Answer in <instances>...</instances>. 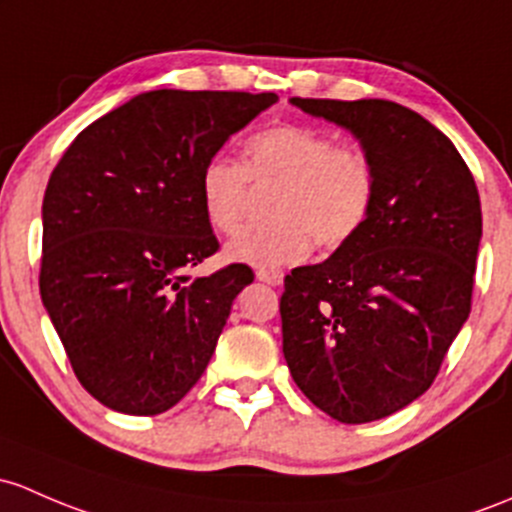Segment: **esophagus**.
I'll return each mask as SVG.
<instances>
[{
    "instance_id": "34e87169",
    "label": "esophagus",
    "mask_w": 512,
    "mask_h": 512,
    "mask_svg": "<svg viewBox=\"0 0 512 512\" xmlns=\"http://www.w3.org/2000/svg\"><path fill=\"white\" fill-rule=\"evenodd\" d=\"M257 279H260V282L272 284V287H279L284 279V274L279 270H257Z\"/></svg>"
}]
</instances>
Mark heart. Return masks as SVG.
<instances>
[{
	"label": "heart",
	"instance_id": "obj_1",
	"mask_svg": "<svg viewBox=\"0 0 512 512\" xmlns=\"http://www.w3.org/2000/svg\"><path fill=\"white\" fill-rule=\"evenodd\" d=\"M247 181H279L272 223L245 230L228 245L230 262L287 267L306 260L314 240L324 250L348 245L378 201V166L363 147L338 144L324 129L272 125L250 134L238 161L215 154L198 176V201L215 233L235 235L245 220Z\"/></svg>",
	"mask_w": 512,
	"mask_h": 512
}]
</instances>
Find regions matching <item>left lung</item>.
Listing matches in <instances>:
<instances>
[{"label":"left lung","instance_id":"obj_1","mask_svg":"<svg viewBox=\"0 0 512 512\" xmlns=\"http://www.w3.org/2000/svg\"><path fill=\"white\" fill-rule=\"evenodd\" d=\"M292 102L351 129L380 186L348 245L284 277V358L319 410L343 424L375 422L432 387L469 319L481 198L451 139L410 107Z\"/></svg>","mask_w":512,"mask_h":512}]
</instances>
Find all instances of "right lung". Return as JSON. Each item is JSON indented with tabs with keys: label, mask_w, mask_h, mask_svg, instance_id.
Masks as SVG:
<instances>
[{
	"label": "right lung",
	"mask_w": 512,
	"mask_h": 512,
	"mask_svg": "<svg viewBox=\"0 0 512 512\" xmlns=\"http://www.w3.org/2000/svg\"><path fill=\"white\" fill-rule=\"evenodd\" d=\"M274 93L149 90L88 125L43 196L41 301L80 385L105 407L159 414L198 383L255 279L191 270L218 250L198 201L203 164Z\"/></svg>",
	"instance_id": "1"
}]
</instances>
